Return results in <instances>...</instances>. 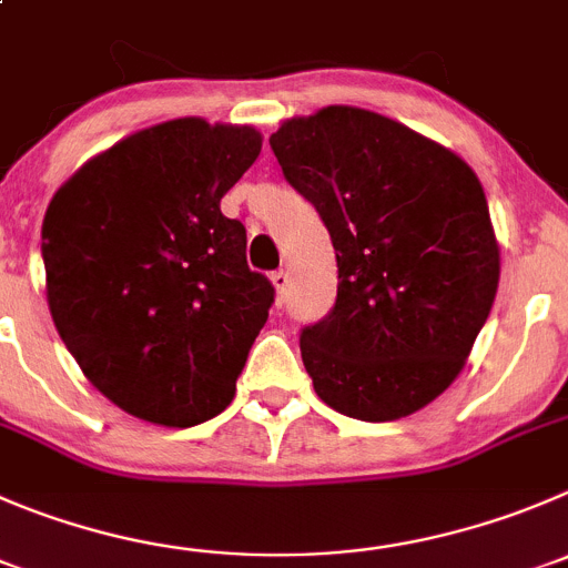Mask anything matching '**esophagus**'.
<instances>
[{
  "mask_svg": "<svg viewBox=\"0 0 568 568\" xmlns=\"http://www.w3.org/2000/svg\"><path fill=\"white\" fill-rule=\"evenodd\" d=\"M270 281H273V287H275V295H278V301H284V295H287V287H290V273H287V270H275V273L270 275Z\"/></svg>",
  "mask_w": 568,
  "mask_h": 568,
  "instance_id": "obj_1",
  "label": "esophagus"
}]
</instances>
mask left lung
Instances as JSON below:
<instances>
[{"instance_id":"obj_1","label":"left lung","mask_w":568,"mask_h":568,"mask_svg":"<svg viewBox=\"0 0 568 568\" xmlns=\"http://www.w3.org/2000/svg\"><path fill=\"white\" fill-rule=\"evenodd\" d=\"M321 214L337 301L301 332L315 393L359 420L435 402L466 368L499 287V242L471 166L382 113L328 105L270 136Z\"/></svg>"}]
</instances>
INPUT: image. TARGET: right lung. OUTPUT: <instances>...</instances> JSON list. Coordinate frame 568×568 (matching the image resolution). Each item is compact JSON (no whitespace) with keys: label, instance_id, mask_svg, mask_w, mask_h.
Segmentation results:
<instances>
[{"label":"right lung","instance_id":"right-lung-1","mask_svg":"<svg viewBox=\"0 0 568 568\" xmlns=\"http://www.w3.org/2000/svg\"><path fill=\"white\" fill-rule=\"evenodd\" d=\"M262 153L251 125L183 116L85 161L41 229L47 301L85 379L128 415L194 426L231 404L273 284L223 194Z\"/></svg>","mask_w":568,"mask_h":568}]
</instances>
